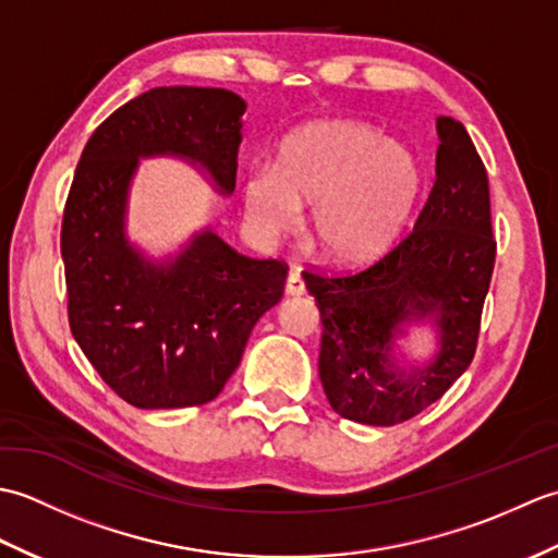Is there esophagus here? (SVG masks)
<instances>
[{"mask_svg":"<svg viewBox=\"0 0 558 558\" xmlns=\"http://www.w3.org/2000/svg\"><path fill=\"white\" fill-rule=\"evenodd\" d=\"M286 292L290 294V298H302V294L306 292V288H304V280H302V276H300V270H292L290 276H288Z\"/></svg>","mask_w":558,"mask_h":558,"instance_id":"1","label":"esophagus"}]
</instances>
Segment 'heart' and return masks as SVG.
Listing matches in <instances>:
<instances>
[{
    "label": "heart",
    "mask_w": 558,
    "mask_h": 558,
    "mask_svg": "<svg viewBox=\"0 0 558 558\" xmlns=\"http://www.w3.org/2000/svg\"><path fill=\"white\" fill-rule=\"evenodd\" d=\"M414 153L350 120L306 124L282 138L276 170L244 174V213L266 240L292 232L314 206L312 232L324 254L369 258L396 240L420 196Z\"/></svg>",
    "instance_id": "b5f03b06"
}]
</instances>
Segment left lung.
Segmentation results:
<instances>
[{
	"instance_id": "8db88e82",
	"label": "left lung",
	"mask_w": 558,
	"mask_h": 558,
	"mask_svg": "<svg viewBox=\"0 0 558 558\" xmlns=\"http://www.w3.org/2000/svg\"><path fill=\"white\" fill-rule=\"evenodd\" d=\"M436 180L414 228L362 270H304L322 312L318 376L340 417L393 426L453 386L477 350L496 240L489 180L465 126L438 117ZM429 320L435 345L420 361L401 354L407 328Z\"/></svg>"
}]
</instances>
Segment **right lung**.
Masks as SVG:
<instances>
[{"mask_svg":"<svg viewBox=\"0 0 558 558\" xmlns=\"http://www.w3.org/2000/svg\"><path fill=\"white\" fill-rule=\"evenodd\" d=\"M244 110L225 88H153L114 110L81 153L62 220L69 326L93 369L134 408L216 398L286 290L282 260L248 258L208 228L165 260L126 240L141 158H182L220 194L234 192Z\"/></svg>","mask_w":558,"mask_h":558,"instance_id":"1","label":"right lung"}]
</instances>
